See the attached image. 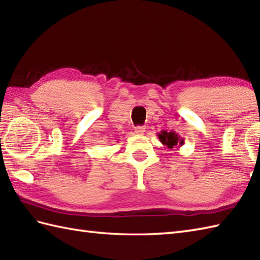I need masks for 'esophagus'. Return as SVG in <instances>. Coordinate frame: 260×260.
Instances as JSON below:
<instances>
[{
    "instance_id": "obj_1",
    "label": "esophagus",
    "mask_w": 260,
    "mask_h": 260,
    "mask_svg": "<svg viewBox=\"0 0 260 260\" xmlns=\"http://www.w3.org/2000/svg\"><path fill=\"white\" fill-rule=\"evenodd\" d=\"M145 132V127L144 126H137L135 127V133L136 134H143Z\"/></svg>"
}]
</instances>
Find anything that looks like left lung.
Masks as SVG:
<instances>
[{
  "label": "left lung",
  "mask_w": 260,
  "mask_h": 260,
  "mask_svg": "<svg viewBox=\"0 0 260 260\" xmlns=\"http://www.w3.org/2000/svg\"><path fill=\"white\" fill-rule=\"evenodd\" d=\"M157 137L161 141L163 145L167 146L168 148H173L174 146H182L184 144V139L175 133V132H168V131H161L159 133H157Z\"/></svg>",
  "instance_id": "left-lung-1"
}]
</instances>
